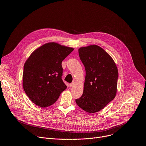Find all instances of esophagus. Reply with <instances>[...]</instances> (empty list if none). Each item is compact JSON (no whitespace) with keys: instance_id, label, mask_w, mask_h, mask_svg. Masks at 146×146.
I'll use <instances>...</instances> for the list:
<instances>
[{"instance_id":"1","label":"esophagus","mask_w":146,"mask_h":146,"mask_svg":"<svg viewBox=\"0 0 146 146\" xmlns=\"http://www.w3.org/2000/svg\"><path fill=\"white\" fill-rule=\"evenodd\" d=\"M74 84H75V83H74V82L70 83V84H69V87H73V86H74Z\"/></svg>"}]
</instances>
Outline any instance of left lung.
Wrapping results in <instances>:
<instances>
[{
    "label": "left lung",
    "instance_id": "1",
    "mask_svg": "<svg viewBox=\"0 0 146 146\" xmlns=\"http://www.w3.org/2000/svg\"><path fill=\"white\" fill-rule=\"evenodd\" d=\"M86 69L84 91L76 99L77 105L89 113L102 110L117 94L118 69L111 56L97 45L78 49Z\"/></svg>",
    "mask_w": 146,
    "mask_h": 146
}]
</instances>
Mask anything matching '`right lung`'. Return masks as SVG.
Listing matches in <instances>:
<instances>
[{"label": "right lung", "mask_w": 146, "mask_h": 146, "mask_svg": "<svg viewBox=\"0 0 146 146\" xmlns=\"http://www.w3.org/2000/svg\"><path fill=\"white\" fill-rule=\"evenodd\" d=\"M73 48L50 42L36 49L26 60L23 88L31 100L40 108L50 106L67 87L62 80V62Z\"/></svg>", "instance_id": "add662e5"}]
</instances>
